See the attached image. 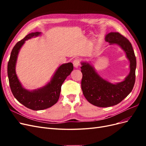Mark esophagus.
Wrapping results in <instances>:
<instances>
[{"label": "esophagus", "mask_w": 146, "mask_h": 146, "mask_svg": "<svg viewBox=\"0 0 146 146\" xmlns=\"http://www.w3.org/2000/svg\"><path fill=\"white\" fill-rule=\"evenodd\" d=\"M80 60H79L78 58H76L74 61H73V64H74V66L75 68H78V66L80 65Z\"/></svg>", "instance_id": "34e87169"}]
</instances>
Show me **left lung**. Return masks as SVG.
I'll return each instance as SVG.
<instances>
[{
    "label": "left lung",
    "instance_id": "1",
    "mask_svg": "<svg viewBox=\"0 0 146 146\" xmlns=\"http://www.w3.org/2000/svg\"><path fill=\"white\" fill-rule=\"evenodd\" d=\"M105 40L110 44L119 45L124 50L130 61V71L124 80L113 84L102 78L90 63H82L83 94L90 104L99 107H109L120 103L130 93L135 82L136 60L130 42L118 32L108 33Z\"/></svg>",
    "mask_w": 146,
    "mask_h": 146
}]
</instances>
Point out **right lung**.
<instances>
[{"label":"right lung","mask_w":146,"mask_h":146,"mask_svg":"<svg viewBox=\"0 0 146 146\" xmlns=\"http://www.w3.org/2000/svg\"><path fill=\"white\" fill-rule=\"evenodd\" d=\"M40 34L38 32L29 33L16 44L11 52L7 68L10 86L13 96L25 107L36 111L50 108L58 102L61 85L74 69L72 63L63 64L57 69L51 80L44 86L31 91L23 87L16 74L17 55L26 40Z\"/></svg>","instance_id":"add662e5"}]
</instances>
